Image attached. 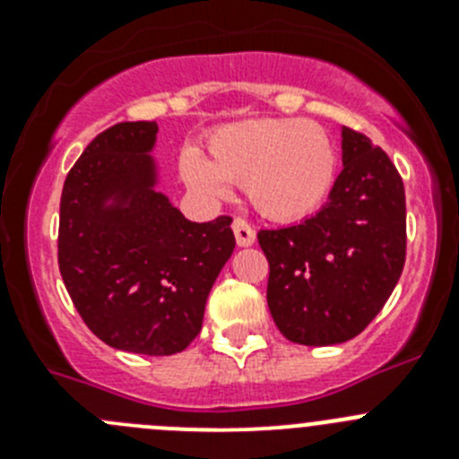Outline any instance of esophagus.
<instances>
[{
  "mask_svg": "<svg viewBox=\"0 0 459 459\" xmlns=\"http://www.w3.org/2000/svg\"><path fill=\"white\" fill-rule=\"evenodd\" d=\"M234 237H237V243L241 248H248L255 243V230L248 225V221H243V218H234L232 222Z\"/></svg>",
  "mask_w": 459,
  "mask_h": 459,
  "instance_id": "1",
  "label": "esophagus"
}]
</instances>
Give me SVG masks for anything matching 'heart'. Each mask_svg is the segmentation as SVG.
<instances>
[{"label":"heart","instance_id":"heart-1","mask_svg":"<svg viewBox=\"0 0 459 459\" xmlns=\"http://www.w3.org/2000/svg\"><path fill=\"white\" fill-rule=\"evenodd\" d=\"M179 172L204 200H225L230 184L246 186L262 216L291 222L326 202L338 153L326 128L315 121L253 119L218 128L206 140V158L186 152Z\"/></svg>","mask_w":459,"mask_h":459}]
</instances>
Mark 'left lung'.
<instances>
[{"instance_id":"1","label":"left lung","mask_w":459,"mask_h":459,"mask_svg":"<svg viewBox=\"0 0 459 459\" xmlns=\"http://www.w3.org/2000/svg\"><path fill=\"white\" fill-rule=\"evenodd\" d=\"M266 303L280 333L326 347L356 335L395 290L407 255L404 184L370 137L342 128V172L301 225L262 230Z\"/></svg>"}]
</instances>
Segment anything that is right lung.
Segmentation results:
<instances>
[{"label": "right lung", "instance_id": "add662e5", "mask_svg": "<svg viewBox=\"0 0 459 459\" xmlns=\"http://www.w3.org/2000/svg\"><path fill=\"white\" fill-rule=\"evenodd\" d=\"M156 121H124L89 142L64 181L56 257L91 333L121 351L169 356L202 331L234 253L232 218L193 222L156 190Z\"/></svg>", "mask_w": 459, "mask_h": 459}]
</instances>
